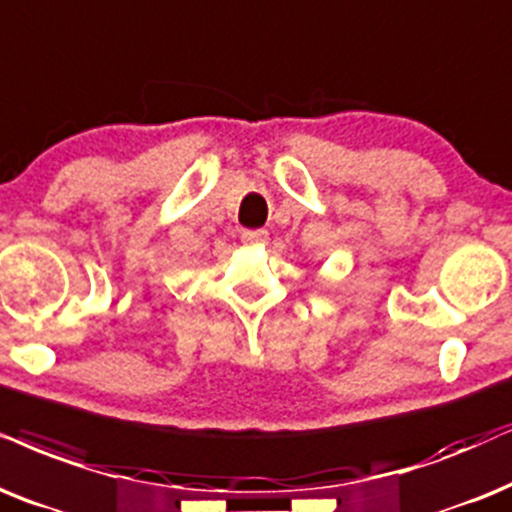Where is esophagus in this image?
<instances>
[{
  "label": "esophagus",
  "instance_id": "1",
  "mask_svg": "<svg viewBox=\"0 0 512 512\" xmlns=\"http://www.w3.org/2000/svg\"><path fill=\"white\" fill-rule=\"evenodd\" d=\"M241 241L245 245H264L269 241V234L264 229H245L241 234Z\"/></svg>",
  "mask_w": 512,
  "mask_h": 512
}]
</instances>
